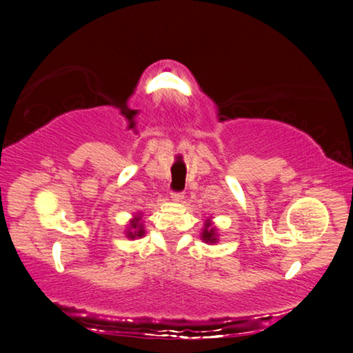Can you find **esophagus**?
Segmentation results:
<instances>
[{"label":"esophagus","mask_w":353,"mask_h":353,"mask_svg":"<svg viewBox=\"0 0 353 353\" xmlns=\"http://www.w3.org/2000/svg\"><path fill=\"white\" fill-rule=\"evenodd\" d=\"M170 197H172L173 202H181L183 197H185V196H183V192H172Z\"/></svg>","instance_id":"esophagus-1"}]
</instances>
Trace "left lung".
Instances as JSON below:
<instances>
[{"label": "left lung", "mask_w": 353, "mask_h": 353, "mask_svg": "<svg viewBox=\"0 0 353 353\" xmlns=\"http://www.w3.org/2000/svg\"><path fill=\"white\" fill-rule=\"evenodd\" d=\"M201 239L207 244L219 243V230H216V226L214 225V221H212L210 216L204 221V228L201 231Z\"/></svg>", "instance_id": "8db88e82"}]
</instances>
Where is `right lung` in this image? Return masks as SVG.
<instances>
[{"mask_svg": "<svg viewBox=\"0 0 353 353\" xmlns=\"http://www.w3.org/2000/svg\"><path fill=\"white\" fill-rule=\"evenodd\" d=\"M141 219H143V214H134L133 219L128 221L127 231H125V236H127L128 239L143 238V236L146 234V231H144V223Z\"/></svg>", "mask_w": 353, "mask_h": 353, "instance_id": "obj_1", "label": "right lung"}]
</instances>
